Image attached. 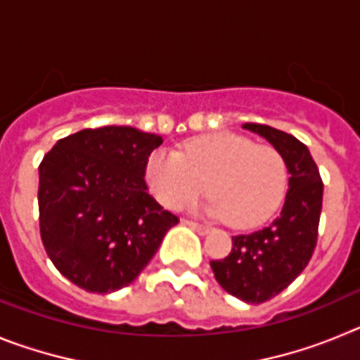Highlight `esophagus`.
<instances>
[{
  "mask_svg": "<svg viewBox=\"0 0 360 360\" xmlns=\"http://www.w3.org/2000/svg\"><path fill=\"white\" fill-rule=\"evenodd\" d=\"M184 224L186 225H189L191 229H195L196 232H198V234H207L209 231H211V227H207V225H203V224H198V221H193V219H186V221H184Z\"/></svg>",
  "mask_w": 360,
  "mask_h": 360,
  "instance_id": "esophagus-1",
  "label": "esophagus"
}]
</instances>
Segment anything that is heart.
<instances>
[{
    "instance_id": "heart-1",
    "label": "heart",
    "mask_w": 360,
    "mask_h": 360,
    "mask_svg": "<svg viewBox=\"0 0 360 360\" xmlns=\"http://www.w3.org/2000/svg\"><path fill=\"white\" fill-rule=\"evenodd\" d=\"M146 180L162 205L184 207L205 191L212 195L207 214L234 227L262 224L278 209L287 189V165L272 146L254 144L234 133L193 139L184 153L153 151Z\"/></svg>"
}]
</instances>
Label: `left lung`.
Segmentation results:
<instances>
[{
  "label": "left lung",
  "instance_id": "1",
  "mask_svg": "<svg viewBox=\"0 0 360 360\" xmlns=\"http://www.w3.org/2000/svg\"><path fill=\"white\" fill-rule=\"evenodd\" d=\"M274 146L290 178L278 218L250 234L232 236V250L211 262L216 281L245 303H265L297 278L310 262L317 243L323 182L310 151L295 136L265 124H243Z\"/></svg>",
  "mask_w": 360,
  "mask_h": 360
}]
</instances>
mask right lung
I'll use <instances>...</instances> for the list:
<instances>
[{
    "instance_id": "obj_1",
    "label": "right lung",
    "mask_w": 360,
    "mask_h": 360,
    "mask_svg": "<svg viewBox=\"0 0 360 360\" xmlns=\"http://www.w3.org/2000/svg\"><path fill=\"white\" fill-rule=\"evenodd\" d=\"M162 136L104 126L65 136L39 164L44 250L66 279L95 294L128 287L178 218L148 193L146 164Z\"/></svg>"
}]
</instances>
